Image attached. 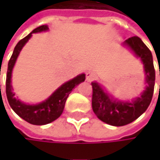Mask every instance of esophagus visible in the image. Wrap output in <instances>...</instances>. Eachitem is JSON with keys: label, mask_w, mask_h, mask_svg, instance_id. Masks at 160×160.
Segmentation results:
<instances>
[{"label": "esophagus", "mask_w": 160, "mask_h": 160, "mask_svg": "<svg viewBox=\"0 0 160 160\" xmlns=\"http://www.w3.org/2000/svg\"><path fill=\"white\" fill-rule=\"evenodd\" d=\"M96 78V74L92 71H89L86 73V80L87 81H92L93 80H95Z\"/></svg>", "instance_id": "34e87169"}]
</instances>
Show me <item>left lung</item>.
<instances>
[{
	"mask_svg": "<svg viewBox=\"0 0 160 160\" xmlns=\"http://www.w3.org/2000/svg\"><path fill=\"white\" fill-rule=\"evenodd\" d=\"M123 44L128 46L143 62L146 87L141 96L132 102L114 100L97 82H92V107L94 114L103 122L118 127L134 121L147 109L153 97L156 80L153 56L143 41L139 37L133 36L126 40Z\"/></svg>",
	"mask_w": 160,
	"mask_h": 160,
	"instance_id": "obj_1",
	"label": "left lung"
}]
</instances>
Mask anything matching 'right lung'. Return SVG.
I'll return each mask as SVG.
<instances>
[{
  "instance_id": "right-lung-1",
  "label": "right lung",
  "mask_w": 160,
  "mask_h": 160,
  "mask_svg": "<svg viewBox=\"0 0 160 160\" xmlns=\"http://www.w3.org/2000/svg\"><path fill=\"white\" fill-rule=\"evenodd\" d=\"M48 29V26L46 25L40 26L36 28L34 30H32V32H30L24 39L18 42L9 60L8 69L6 74V96L10 107L20 118H22L24 120L33 125H45L58 118L63 113L66 101L69 93L77 85H79L80 82L85 80V74H80L76 78L68 80L63 85H61L48 99L38 105H27L15 97V93L13 92V88L11 85V78H12V71L16 64L17 56L20 51L24 47V45L31 38L32 33L42 32Z\"/></svg>"
}]
</instances>
